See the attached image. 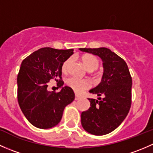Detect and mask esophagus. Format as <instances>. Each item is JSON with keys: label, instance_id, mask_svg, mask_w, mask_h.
Listing matches in <instances>:
<instances>
[{"label": "esophagus", "instance_id": "esophagus-1", "mask_svg": "<svg viewBox=\"0 0 153 153\" xmlns=\"http://www.w3.org/2000/svg\"><path fill=\"white\" fill-rule=\"evenodd\" d=\"M80 98H81V96H80V95H77V94H75V100L80 99Z\"/></svg>", "mask_w": 153, "mask_h": 153}]
</instances>
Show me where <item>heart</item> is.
<instances>
[{
  "label": "heart",
  "mask_w": 153,
  "mask_h": 153,
  "mask_svg": "<svg viewBox=\"0 0 153 153\" xmlns=\"http://www.w3.org/2000/svg\"><path fill=\"white\" fill-rule=\"evenodd\" d=\"M82 61L86 69L89 71L95 70V69H98V66H99V61H98V58L92 55H84L82 57ZM71 62H72V58H69L66 61H64L62 66H61L62 72H67ZM66 84H67L68 86L72 88L75 92H78V93H81L84 89H88L91 86L90 81H88V80L81 79V78H78L75 76L68 78L66 80Z\"/></svg>",
  "instance_id": "obj_1"
}]
</instances>
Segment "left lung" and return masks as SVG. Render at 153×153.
I'll return each instance as SVG.
<instances>
[{"label": "left lung", "instance_id": "obj_1", "mask_svg": "<svg viewBox=\"0 0 153 153\" xmlns=\"http://www.w3.org/2000/svg\"><path fill=\"white\" fill-rule=\"evenodd\" d=\"M79 49L99 56L104 66L101 82L89 90L100 98H89L91 106L81 113V124L92 135H106L116 129L129 112L132 104V77L124 60L110 49Z\"/></svg>", "mask_w": 153, "mask_h": 153}]
</instances>
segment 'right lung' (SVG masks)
<instances>
[{
	"instance_id": "add662e5",
	"label": "right lung",
	"mask_w": 153,
	"mask_h": 153,
	"mask_svg": "<svg viewBox=\"0 0 153 153\" xmlns=\"http://www.w3.org/2000/svg\"><path fill=\"white\" fill-rule=\"evenodd\" d=\"M73 49L44 47L22 61L17 78L18 101L21 111L35 127L49 129L61 121L65 106L75 99L72 88L60 92L48 91V82L55 80L58 88L64 85L61 66Z\"/></svg>"
}]
</instances>
